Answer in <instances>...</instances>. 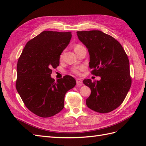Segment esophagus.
Listing matches in <instances>:
<instances>
[{
    "mask_svg": "<svg viewBox=\"0 0 146 146\" xmlns=\"http://www.w3.org/2000/svg\"><path fill=\"white\" fill-rule=\"evenodd\" d=\"M76 81V83L78 84H80V85L83 84V81H82V80L80 79V78H77Z\"/></svg>",
    "mask_w": 146,
    "mask_h": 146,
    "instance_id": "esophagus-1",
    "label": "esophagus"
}]
</instances>
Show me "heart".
<instances>
[{
    "mask_svg": "<svg viewBox=\"0 0 146 146\" xmlns=\"http://www.w3.org/2000/svg\"><path fill=\"white\" fill-rule=\"evenodd\" d=\"M81 46H81V45H80V44H76V45H75V46H74V50H76L77 48L80 47ZM62 55H60V58H62ZM84 68H84V66H75V67H74L72 69V72L74 74H76V75H80L81 72H83V71L84 70Z\"/></svg>",
    "mask_w": 146,
    "mask_h": 146,
    "instance_id": "1",
    "label": "heart"
}]
</instances>
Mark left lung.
Here are the masks:
<instances>
[{"instance_id": "8db88e82", "label": "left lung", "mask_w": 146, "mask_h": 146, "mask_svg": "<svg viewBox=\"0 0 146 146\" xmlns=\"http://www.w3.org/2000/svg\"><path fill=\"white\" fill-rule=\"evenodd\" d=\"M76 33L78 39L88 49L92 74L101 78L99 81H83L91 90L86 104L95 111L109 113L121 105L131 85L128 56L120 43L102 31Z\"/></svg>"}]
</instances>
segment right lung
<instances>
[{
    "label": "right lung",
    "instance_id": "add662e5",
    "mask_svg": "<svg viewBox=\"0 0 146 146\" xmlns=\"http://www.w3.org/2000/svg\"><path fill=\"white\" fill-rule=\"evenodd\" d=\"M71 38V32L43 31L28 41L18 59L17 90L26 107L39 117L59 113L64 107L66 92L75 86L72 76L57 81L50 76Z\"/></svg>",
    "mask_w": 146,
    "mask_h": 146
}]
</instances>
